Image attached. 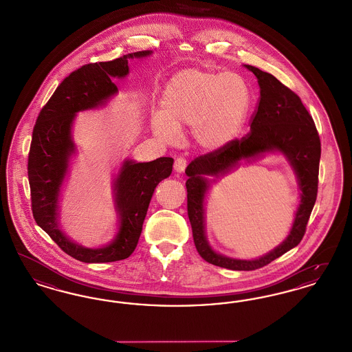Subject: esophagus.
Here are the masks:
<instances>
[{"label":"esophagus","instance_id":"1","mask_svg":"<svg viewBox=\"0 0 352 352\" xmlns=\"http://www.w3.org/2000/svg\"><path fill=\"white\" fill-rule=\"evenodd\" d=\"M187 166V161L184 160V157H178L174 162V170L177 173H184V168Z\"/></svg>","mask_w":352,"mask_h":352}]
</instances>
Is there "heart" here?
<instances>
[{
    "instance_id": "obj_1",
    "label": "heart",
    "mask_w": 352,
    "mask_h": 352,
    "mask_svg": "<svg viewBox=\"0 0 352 352\" xmlns=\"http://www.w3.org/2000/svg\"><path fill=\"white\" fill-rule=\"evenodd\" d=\"M251 89L234 72L187 68L175 74L162 95V111L153 112L151 131L164 142H174L184 125H191L194 144L204 151L230 145L244 128Z\"/></svg>"
}]
</instances>
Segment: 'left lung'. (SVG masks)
Returning a JSON list of instances; mask_svg holds the SVG:
<instances>
[{
    "mask_svg": "<svg viewBox=\"0 0 352 352\" xmlns=\"http://www.w3.org/2000/svg\"><path fill=\"white\" fill-rule=\"evenodd\" d=\"M253 72L260 87V101L247 137L234 140L221 151L191 161L186 168L187 214L192 237L201 257L220 268L254 270L263 268L300 244L313 211L318 191L320 141L316 124L301 99L272 74L244 65ZM269 152L284 155L295 171L300 188V204L289 234L274 250L251 261L234 259L215 252L205 234V197L209 186L243 162H251Z\"/></svg>",
    "mask_w": 352,
    "mask_h": 352,
    "instance_id": "1",
    "label": "left lung"
}]
</instances>
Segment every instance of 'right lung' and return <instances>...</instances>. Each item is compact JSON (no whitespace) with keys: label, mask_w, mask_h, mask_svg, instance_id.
Listing matches in <instances>:
<instances>
[{"label":"right lung","mask_w":352,"mask_h":352,"mask_svg":"<svg viewBox=\"0 0 352 352\" xmlns=\"http://www.w3.org/2000/svg\"><path fill=\"white\" fill-rule=\"evenodd\" d=\"M153 51H137L111 62L91 63L69 74L42 108L34 126L28 174L32 208L36 224L69 254L82 263H112L133 253L148 212L154 188L168 178L174 160L161 157L151 162L124 160L112 181L118 231L105 245L87 248L60 227L59 203L71 160L78 149L72 137L79 112L105 107L118 95L116 79L129 74V59L151 56Z\"/></svg>","instance_id":"1"}]
</instances>
